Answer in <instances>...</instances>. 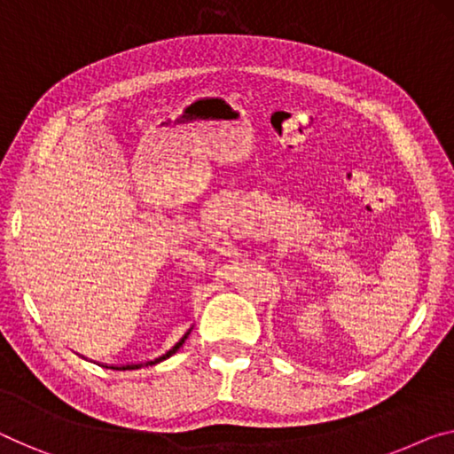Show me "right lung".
<instances>
[{
  "label": "right lung",
  "instance_id": "right-lung-1",
  "mask_svg": "<svg viewBox=\"0 0 454 454\" xmlns=\"http://www.w3.org/2000/svg\"><path fill=\"white\" fill-rule=\"evenodd\" d=\"M185 338H187V336H185ZM185 338H181V340H179L177 344H175V347H173L171 350H168V353H167V355H162V356H159V358H154V361H148V363H140V364H121V367H112V369H116V371H126V369H138V367H145V364H154V363H159V361H162V358L171 356V355L175 353V350H177V348L181 347V344H184V342H185Z\"/></svg>",
  "mask_w": 454,
  "mask_h": 454
}]
</instances>
